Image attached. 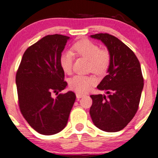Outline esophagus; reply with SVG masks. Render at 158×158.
I'll use <instances>...</instances> for the list:
<instances>
[{
  "label": "esophagus",
  "mask_w": 158,
  "mask_h": 158,
  "mask_svg": "<svg viewBox=\"0 0 158 158\" xmlns=\"http://www.w3.org/2000/svg\"><path fill=\"white\" fill-rule=\"evenodd\" d=\"M84 94L76 93V97H77V98H82V97H84Z\"/></svg>",
  "instance_id": "1"
}]
</instances>
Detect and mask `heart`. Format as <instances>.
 <instances>
[{
    "mask_svg": "<svg viewBox=\"0 0 158 158\" xmlns=\"http://www.w3.org/2000/svg\"><path fill=\"white\" fill-rule=\"evenodd\" d=\"M73 51L77 55L89 60L88 71L98 75H103L108 71L111 63V55L109 51L101 49L99 45L89 40L77 42L73 46ZM73 54L71 51L62 53L60 57V65L62 70L69 74L72 70ZM97 83L93 75L76 74L69 81V86L72 90L77 92L87 91Z\"/></svg>",
    "mask_w": 158,
    "mask_h": 158,
    "instance_id": "b5f03b06",
    "label": "heart"
}]
</instances>
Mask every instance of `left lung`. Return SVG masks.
<instances>
[{
    "mask_svg": "<svg viewBox=\"0 0 158 158\" xmlns=\"http://www.w3.org/2000/svg\"><path fill=\"white\" fill-rule=\"evenodd\" d=\"M101 40L111 55L108 74L98 88L108 95L92 94L90 114L94 125L107 132L124 129L138 110L143 87L140 62L134 53L121 40L109 34L90 35Z\"/></svg>",
    "mask_w": 158,
    "mask_h": 158,
    "instance_id": "left-lung-1",
    "label": "left lung"
}]
</instances>
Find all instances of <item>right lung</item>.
I'll use <instances>...</instances> for the list:
<instances>
[{"mask_svg":"<svg viewBox=\"0 0 158 158\" xmlns=\"http://www.w3.org/2000/svg\"><path fill=\"white\" fill-rule=\"evenodd\" d=\"M69 37L47 35L24 52L16 74L21 114L39 134L52 135L67 125L76 99L74 92L59 94L68 85L60 57ZM57 97L54 98L52 94Z\"/></svg>","mask_w":158,"mask_h":158,"instance_id":"right-lung-1","label":"right lung"}]
</instances>
